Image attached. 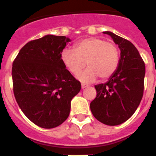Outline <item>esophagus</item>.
Returning <instances> with one entry per match:
<instances>
[{
	"label": "esophagus",
	"mask_w": 156,
	"mask_h": 156,
	"mask_svg": "<svg viewBox=\"0 0 156 156\" xmlns=\"http://www.w3.org/2000/svg\"><path fill=\"white\" fill-rule=\"evenodd\" d=\"M87 87H88L87 85H86V84H82V89H85V88H87Z\"/></svg>",
	"instance_id": "1"
}]
</instances>
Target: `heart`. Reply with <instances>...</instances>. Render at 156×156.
Masks as SVG:
<instances>
[{
  "instance_id": "obj_1",
  "label": "heart",
  "mask_w": 156,
  "mask_h": 156,
  "mask_svg": "<svg viewBox=\"0 0 156 156\" xmlns=\"http://www.w3.org/2000/svg\"><path fill=\"white\" fill-rule=\"evenodd\" d=\"M61 60L74 75H78L87 63L89 68L78 78L81 82L89 83L98 77L105 80L113 75L119 66V50L113 43L98 37H89L76 43L74 50L63 49L61 52Z\"/></svg>"
}]
</instances>
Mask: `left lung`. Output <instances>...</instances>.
Wrapping results in <instances>:
<instances>
[{"mask_svg":"<svg viewBox=\"0 0 156 156\" xmlns=\"http://www.w3.org/2000/svg\"><path fill=\"white\" fill-rule=\"evenodd\" d=\"M120 49L116 71L106 83L95 85L97 95L90 102L96 119L109 126L126 122L135 113L143 98L145 64L135 46L128 40L110 31L103 32Z\"/></svg>","mask_w":156,"mask_h":156,"instance_id":"left-lung-1","label":"left lung"}]
</instances>
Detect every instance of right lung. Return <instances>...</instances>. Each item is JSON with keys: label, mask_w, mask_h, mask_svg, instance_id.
<instances>
[{"label": "right lung", "mask_w": 156, "mask_h": 156, "mask_svg": "<svg viewBox=\"0 0 156 156\" xmlns=\"http://www.w3.org/2000/svg\"><path fill=\"white\" fill-rule=\"evenodd\" d=\"M70 39L48 34L21 48L12 63L15 98L25 115L40 127L50 129L65 122L72 98L81 90L61 60Z\"/></svg>", "instance_id": "1"}]
</instances>
